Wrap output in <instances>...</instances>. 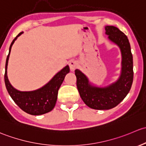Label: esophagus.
Instances as JSON below:
<instances>
[{"mask_svg": "<svg viewBox=\"0 0 146 146\" xmlns=\"http://www.w3.org/2000/svg\"><path fill=\"white\" fill-rule=\"evenodd\" d=\"M69 66H70V70H71L72 71H74V70L77 67L78 64H77V62H76V61L72 60V61H70V63H69Z\"/></svg>", "mask_w": 146, "mask_h": 146, "instance_id": "1", "label": "esophagus"}]
</instances>
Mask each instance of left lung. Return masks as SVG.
<instances>
[{
    "mask_svg": "<svg viewBox=\"0 0 146 146\" xmlns=\"http://www.w3.org/2000/svg\"><path fill=\"white\" fill-rule=\"evenodd\" d=\"M108 38L119 47L121 52V72L118 80L106 87L91 85L80 70H75L76 86L86 105L95 110H109L121 103L129 92L133 83V56L127 36L114 26H106Z\"/></svg>",
    "mask_w": 146,
    "mask_h": 146,
    "instance_id": "left-lung-1",
    "label": "left lung"
}]
</instances>
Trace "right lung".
Here are the masks:
<instances>
[{
  "instance_id": "add662e5",
  "label": "right lung",
  "mask_w": 146,
  "mask_h": 146,
  "mask_svg": "<svg viewBox=\"0 0 146 146\" xmlns=\"http://www.w3.org/2000/svg\"><path fill=\"white\" fill-rule=\"evenodd\" d=\"M23 32H20L14 38L9 49L5 62V72L4 75L7 91L12 99L21 109L31 115H40L50 112L54 108L58 98V92L64 81L66 74L70 72L68 65L57 73L47 84L39 89L32 91H19L15 89L9 82L7 76V67L10 50L14 42Z\"/></svg>"
}]
</instances>
